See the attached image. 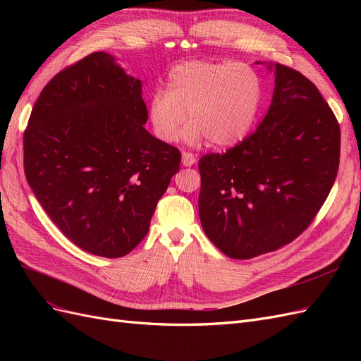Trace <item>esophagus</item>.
I'll list each match as a JSON object with an SVG mask.
<instances>
[{"label": "esophagus", "instance_id": "obj_1", "mask_svg": "<svg viewBox=\"0 0 361 361\" xmlns=\"http://www.w3.org/2000/svg\"><path fill=\"white\" fill-rule=\"evenodd\" d=\"M195 161H197V158L191 152H182V164L185 167H191Z\"/></svg>", "mask_w": 361, "mask_h": 361}]
</instances>
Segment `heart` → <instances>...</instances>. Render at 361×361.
<instances>
[{
    "label": "heart",
    "mask_w": 361,
    "mask_h": 361,
    "mask_svg": "<svg viewBox=\"0 0 361 361\" xmlns=\"http://www.w3.org/2000/svg\"><path fill=\"white\" fill-rule=\"evenodd\" d=\"M260 101V78L247 64L188 61L171 69L167 90L150 94L147 117L154 134L164 143H173L188 111V143L206 137L216 147H231L250 133Z\"/></svg>",
    "instance_id": "heart-1"
}]
</instances>
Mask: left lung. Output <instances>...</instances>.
Instances as JSON below:
<instances>
[{
  "instance_id": "obj_1",
  "label": "left lung",
  "mask_w": 361,
  "mask_h": 361,
  "mask_svg": "<svg viewBox=\"0 0 361 361\" xmlns=\"http://www.w3.org/2000/svg\"><path fill=\"white\" fill-rule=\"evenodd\" d=\"M269 110L226 154L199 161V215L206 236L232 259L292 243L329 197L341 158V128L316 85L276 63Z\"/></svg>"
}]
</instances>
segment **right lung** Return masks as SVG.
<instances>
[{"label": "right lung", "mask_w": 361, "mask_h": 361, "mask_svg": "<svg viewBox=\"0 0 361 361\" xmlns=\"http://www.w3.org/2000/svg\"><path fill=\"white\" fill-rule=\"evenodd\" d=\"M93 52L43 87L24 133L28 185L87 253L122 257L149 232L180 152L149 134L141 81Z\"/></svg>", "instance_id": "1"}]
</instances>
